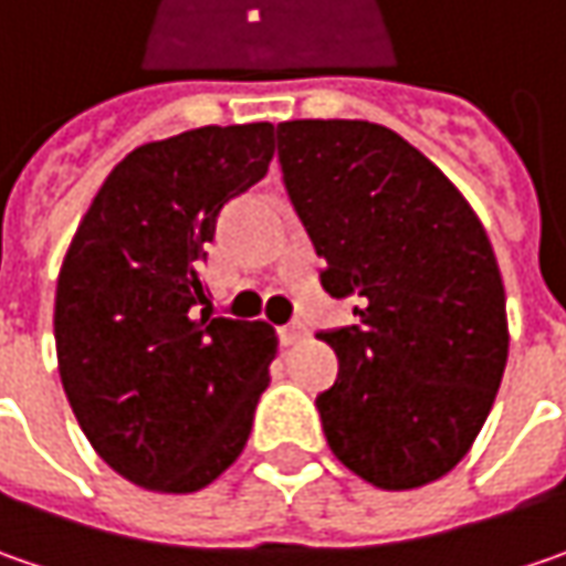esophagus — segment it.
<instances>
[{"mask_svg": "<svg viewBox=\"0 0 566 566\" xmlns=\"http://www.w3.org/2000/svg\"><path fill=\"white\" fill-rule=\"evenodd\" d=\"M310 335V329L301 323V319H294V323H287L282 326V342L284 345H297V342H304Z\"/></svg>", "mask_w": 566, "mask_h": 566, "instance_id": "obj_1", "label": "esophagus"}]
</instances>
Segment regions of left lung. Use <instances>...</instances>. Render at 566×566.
<instances>
[{
	"label": "left lung",
	"mask_w": 566,
	"mask_h": 566,
	"mask_svg": "<svg viewBox=\"0 0 566 566\" xmlns=\"http://www.w3.org/2000/svg\"><path fill=\"white\" fill-rule=\"evenodd\" d=\"M287 199L329 297L357 323L319 332L338 377L316 396L332 453L408 491L479 437L506 367V297L479 214L418 148L367 119L279 123Z\"/></svg>",
	"instance_id": "left-lung-1"
}]
</instances>
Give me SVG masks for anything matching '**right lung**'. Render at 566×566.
I'll list each match as a JSON object with an SVG mask.
<instances>
[{"label":"right lung","mask_w":566,"mask_h":566,"mask_svg":"<svg viewBox=\"0 0 566 566\" xmlns=\"http://www.w3.org/2000/svg\"><path fill=\"white\" fill-rule=\"evenodd\" d=\"M275 126H202L129 151L97 189L56 282L62 389L97 455L189 494L243 453L279 338L218 316L202 282L221 209L259 184Z\"/></svg>","instance_id":"1"}]
</instances>
